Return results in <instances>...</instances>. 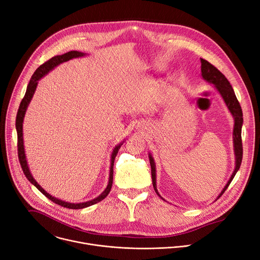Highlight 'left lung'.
Masks as SVG:
<instances>
[{
	"instance_id": "left-lung-1",
	"label": "left lung",
	"mask_w": 260,
	"mask_h": 260,
	"mask_svg": "<svg viewBox=\"0 0 260 260\" xmlns=\"http://www.w3.org/2000/svg\"><path fill=\"white\" fill-rule=\"evenodd\" d=\"M201 71H202V76L203 78L208 81L212 84H214V86L216 88V90L219 92L220 96L222 97L224 103L228 107L230 113L232 114L233 118H234V128H233V145H234V153H235V169L233 171V174L230 178V180L228 181V183L226 184V186L223 187V189L221 190V192L219 193V196L217 197L220 198V196L226 191V189L228 188V186L230 185V183L232 182L233 178L235 177L236 172L238 171L240 164H241V160H243V142H241V126H243L244 123V119H243V111H241L239 102L235 96V93L232 89V85L230 84V82L228 81V79L224 77V75L217 70V69L211 64L209 61H207L206 59L201 58ZM149 157V162H150V167H151V179H152V186L155 193H157L161 199H163L157 189V183H155V164L153 161V158L151 157V154H148ZM216 199V200H217Z\"/></svg>"
}]
</instances>
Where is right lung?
<instances>
[{"instance_id": "obj_1", "label": "right lung", "mask_w": 260, "mask_h": 260, "mask_svg": "<svg viewBox=\"0 0 260 260\" xmlns=\"http://www.w3.org/2000/svg\"><path fill=\"white\" fill-rule=\"evenodd\" d=\"M85 54L82 53V52L79 51H70V52H67V53L62 54V55H56L54 57L50 58L49 60H47L45 63L41 64L38 69L37 71L34 72V74L32 75L28 85H27V90H26V94L23 98V100L21 101V105L19 108V111H17L16 114V120H15V127H16V133H17V155H19V160L22 166V169L24 171V175L26 176V178L29 180V182H31L34 186H36L40 191L47 197L50 201H52L53 203L60 205L61 207H66V208L69 209H82V208H86V207L92 206L94 204L99 203L100 201H102L103 199H106L108 197V194L111 191V188H112V184H113V176H114V162H115V158L118 153L119 148L121 147V145L123 144V142L119 143L118 145L115 146L112 155H111V168H110V178H109V184L107 186V188L105 189V191H103L100 196H98L97 198H95L94 200H91L89 202H84V203H79V204H73V203H67L64 201L58 200L54 197H52L51 194H49L48 192H46V190H44L41 185L33 179L31 172L29 170L28 164H27V160H26V154H25V148H24V139H23V121H24V117L27 111V108L29 106V103L33 97L34 92L37 90V86L39 83V80L44 77L48 72H50L51 70H53V69L58 66L61 62L68 61L72 58H77V57H81L84 56Z\"/></svg>"}]
</instances>
